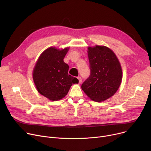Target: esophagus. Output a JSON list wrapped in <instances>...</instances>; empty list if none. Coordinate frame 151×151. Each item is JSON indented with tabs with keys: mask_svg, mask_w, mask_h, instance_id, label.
<instances>
[{
	"mask_svg": "<svg viewBox=\"0 0 151 151\" xmlns=\"http://www.w3.org/2000/svg\"><path fill=\"white\" fill-rule=\"evenodd\" d=\"M78 83L81 84L82 83V79L81 77H78Z\"/></svg>",
	"mask_w": 151,
	"mask_h": 151,
	"instance_id": "34e87169",
	"label": "esophagus"
}]
</instances>
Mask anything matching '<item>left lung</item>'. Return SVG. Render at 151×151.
Here are the masks:
<instances>
[{"mask_svg":"<svg viewBox=\"0 0 151 151\" xmlns=\"http://www.w3.org/2000/svg\"><path fill=\"white\" fill-rule=\"evenodd\" d=\"M91 75L81 88L91 100L100 102L112 97L121 85L122 72L114 52L105 46L88 47Z\"/></svg>","mask_w":151,"mask_h":151,"instance_id":"1","label":"left lung"}]
</instances>
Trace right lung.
<instances>
[{"label":"right lung","instance_id":"1","mask_svg":"<svg viewBox=\"0 0 151 151\" xmlns=\"http://www.w3.org/2000/svg\"><path fill=\"white\" fill-rule=\"evenodd\" d=\"M69 47L58 50L50 47L44 51L33 70V80L38 92L52 101L64 97L76 78L68 75L69 66L63 62Z\"/></svg>","mask_w":151,"mask_h":151}]
</instances>
